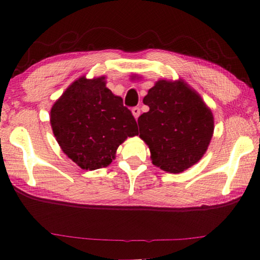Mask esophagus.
Returning a JSON list of instances; mask_svg holds the SVG:
<instances>
[{
    "instance_id": "esophagus-1",
    "label": "esophagus",
    "mask_w": 260,
    "mask_h": 260,
    "mask_svg": "<svg viewBox=\"0 0 260 260\" xmlns=\"http://www.w3.org/2000/svg\"><path fill=\"white\" fill-rule=\"evenodd\" d=\"M132 113H133V116H134L135 119H138L139 116H140V113H141V111H140V108L135 107V108L132 109Z\"/></svg>"
}]
</instances>
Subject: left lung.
<instances>
[{
	"instance_id": "1",
	"label": "left lung",
	"mask_w": 260,
	"mask_h": 260,
	"mask_svg": "<svg viewBox=\"0 0 260 260\" xmlns=\"http://www.w3.org/2000/svg\"><path fill=\"white\" fill-rule=\"evenodd\" d=\"M143 103L149 111L138 119L140 138L149 147L152 164L181 173L199 162L214 131L212 111L201 95L182 79H160Z\"/></svg>"
}]
</instances>
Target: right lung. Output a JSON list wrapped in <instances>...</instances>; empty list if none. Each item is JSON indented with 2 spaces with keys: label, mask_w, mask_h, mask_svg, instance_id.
Instances as JSON below:
<instances>
[{
  "label": "right lung",
  "mask_w": 260,
  "mask_h": 260,
  "mask_svg": "<svg viewBox=\"0 0 260 260\" xmlns=\"http://www.w3.org/2000/svg\"><path fill=\"white\" fill-rule=\"evenodd\" d=\"M50 125L61 151L86 171L109 166L118 147L139 134L133 114L105 77L73 81L51 107Z\"/></svg>",
  "instance_id": "obj_1"
}]
</instances>
